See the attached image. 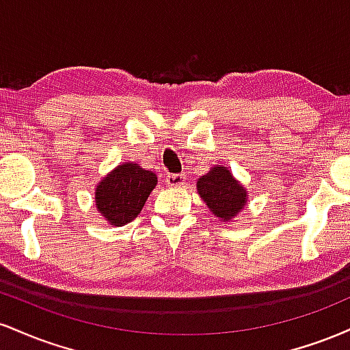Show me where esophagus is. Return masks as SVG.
Segmentation results:
<instances>
[{"mask_svg":"<svg viewBox=\"0 0 350 350\" xmlns=\"http://www.w3.org/2000/svg\"><path fill=\"white\" fill-rule=\"evenodd\" d=\"M164 180H166V184L170 187H180L184 184V180H186V178H184V174H167Z\"/></svg>","mask_w":350,"mask_h":350,"instance_id":"34e87169","label":"esophagus"}]
</instances>
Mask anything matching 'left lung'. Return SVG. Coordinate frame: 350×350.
Listing matches in <instances>:
<instances>
[{
  "label": "left lung",
  "mask_w": 350,
  "mask_h": 350,
  "mask_svg": "<svg viewBox=\"0 0 350 350\" xmlns=\"http://www.w3.org/2000/svg\"><path fill=\"white\" fill-rule=\"evenodd\" d=\"M198 192L206 206L220 220L230 222L247 206V189L226 166H214L198 180Z\"/></svg>",
  "instance_id": "left-lung-1"
}]
</instances>
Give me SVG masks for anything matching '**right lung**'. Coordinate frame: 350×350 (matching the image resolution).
I'll return each instance as SVG.
<instances>
[{
    "label": "right lung",
    "mask_w": 350,
    "mask_h": 350,
    "mask_svg": "<svg viewBox=\"0 0 350 350\" xmlns=\"http://www.w3.org/2000/svg\"><path fill=\"white\" fill-rule=\"evenodd\" d=\"M156 184L154 172L135 163L120 164L97 184L95 206L108 224L126 226L142 212Z\"/></svg>",
    "instance_id": "obj_1"
}]
</instances>
